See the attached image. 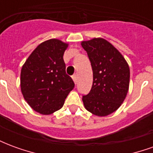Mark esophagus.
Listing matches in <instances>:
<instances>
[{"label":"esophagus","mask_w":153,"mask_h":153,"mask_svg":"<svg viewBox=\"0 0 153 153\" xmlns=\"http://www.w3.org/2000/svg\"><path fill=\"white\" fill-rule=\"evenodd\" d=\"M72 79H73L74 83H77V79H78V76H77V74H74L73 76H72Z\"/></svg>","instance_id":"esophagus-1"}]
</instances>
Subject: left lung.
<instances>
[{"mask_svg":"<svg viewBox=\"0 0 153 153\" xmlns=\"http://www.w3.org/2000/svg\"><path fill=\"white\" fill-rule=\"evenodd\" d=\"M93 69V79L88 94L83 96L86 110L97 116L111 114L120 106L129 85V67L120 52L103 38L83 41Z\"/></svg>","mask_w":153,"mask_h":153,"instance_id":"1","label":"left lung"}]
</instances>
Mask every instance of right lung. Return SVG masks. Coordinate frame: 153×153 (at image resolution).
<instances>
[{"mask_svg": "<svg viewBox=\"0 0 153 153\" xmlns=\"http://www.w3.org/2000/svg\"><path fill=\"white\" fill-rule=\"evenodd\" d=\"M68 44L50 39L36 47L22 67L23 96L35 111L50 115L60 110L74 87L65 73L63 56Z\"/></svg>", "mask_w": 153, "mask_h": 153, "instance_id": "right-lung-1", "label": "right lung"}]
</instances>
